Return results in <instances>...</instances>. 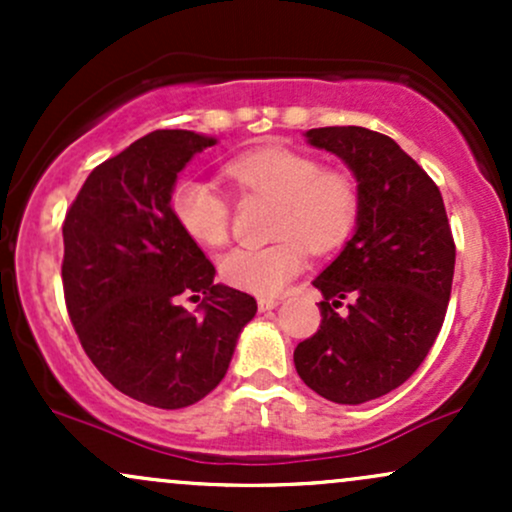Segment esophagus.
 Masks as SVG:
<instances>
[{
	"mask_svg": "<svg viewBox=\"0 0 512 512\" xmlns=\"http://www.w3.org/2000/svg\"><path fill=\"white\" fill-rule=\"evenodd\" d=\"M276 305H279V298H274V296H260V298H257V308H260V313H267V310L276 308Z\"/></svg>",
	"mask_w": 512,
	"mask_h": 512,
	"instance_id": "34e87169",
	"label": "esophagus"
}]
</instances>
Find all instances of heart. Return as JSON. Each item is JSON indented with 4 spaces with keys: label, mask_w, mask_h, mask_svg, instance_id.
<instances>
[{
    "label": "heart",
    "mask_w": 512,
    "mask_h": 512,
    "mask_svg": "<svg viewBox=\"0 0 512 512\" xmlns=\"http://www.w3.org/2000/svg\"><path fill=\"white\" fill-rule=\"evenodd\" d=\"M228 180L243 197L276 202L274 243L236 248L223 255L221 279L260 296L279 293L303 269L305 250L327 255L354 233L361 214V190L349 170L325 168L320 158L264 146L226 163ZM170 211L182 231L199 245L219 248L231 236L233 199L199 178H182L170 192Z\"/></svg>",
    "instance_id": "obj_1"
}]
</instances>
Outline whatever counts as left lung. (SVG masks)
<instances>
[{
    "label": "left lung",
    "mask_w": 512,
    "mask_h": 512,
    "mask_svg": "<svg viewBox=\"0 0 512 512\" xmlns=\"http://www.w3.org/2000/svg\"><path fill=\"white\" fill-rule=\"evenodd\" d=\"M361 190L354 238L313 281L320 330L293 351L310 390L337 404L383 397L424 363L448 313L455 238L443 195L419 163L366 127L310 129ZM342 304L346 311H339Z\"/></svg>",
    "instance_id": "1"
}]
</instances>
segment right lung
Wrapping results in <instances>:
<instances>
[{"mask_svg": "<svg viewBox=\"0 0 512 512\" xmlns=\"http://www.w3.org/2000/svg\"><path fill=\"white\" fill-rule=\"evenodd\" d=\"M216 144L156 129L91 170L62 223V289L86 356L115 390L158 409L207 397L226 375L250 293L214 284V264L170 211L175 178ZM205 296L197 318L180 295Z\"/></svg>", "mask_w": 512, "mask_h": 512, "instance_id": "add662e5", "label": "right lung"}]
</instances>
